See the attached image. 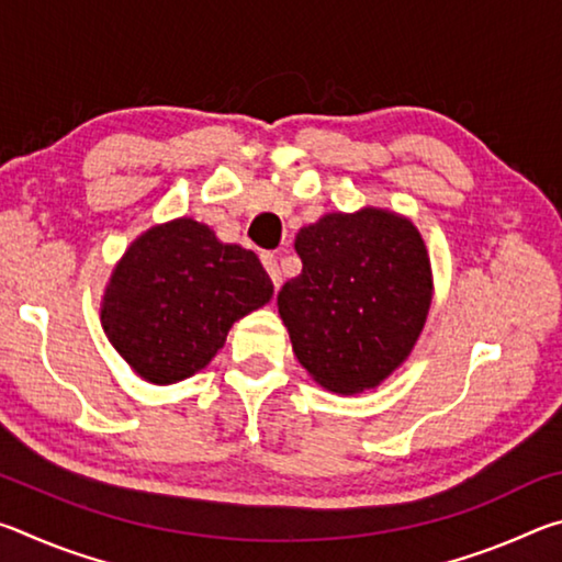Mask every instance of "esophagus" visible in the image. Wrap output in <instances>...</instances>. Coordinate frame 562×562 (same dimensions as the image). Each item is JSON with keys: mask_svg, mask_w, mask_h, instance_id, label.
I'll list each match as a JSON object with an SVG mask.
<instances>
[{"mask_svg": "<svg viewBox=\"0 0 562 562\" xmlns=\"http://www.w3.org/2000/svg\"><path fill=\"white\" fill-rule=\"evenodd\" d=\"M260 260H262V265H265V270H268V274H270V280H272L274 288H280V284H282V272H280L278 258H274L272 252H262Z\"/></svg>", "mask_w": 562, "mask_h": 562, "instance_id": "34e87169", "label": "esophagus"}]
</instances>
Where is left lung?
I'll return each instance as SVG.
<instances>
[{"label":"left lung","instance_id":"1","mask_svg":"<svg viewBox=\"0 0 562 562\" xmlns=\"http://www.w3.org/2000/svg\"><path fill=\"white\" fill-rule=\"evenodd\" d=\"M302 272L278 310L294 357L329 392L374 389L412 355L431 307V262L406 217L327 213L294 240Z\"/></svg>","mask_w":562,"mask_h":562}]
</instances>
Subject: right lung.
<instances>
[{
	"mask_svg": "<svg viewBox=\"0 0 562 562\" xmlns=\"http://www.w3.org/2000/svg\"><path fill=\"white\" fill-rule=\"evenodd\" d=\"M270 297L258 255L178 217L131 243L103 292L101 325L138 376L176 384L201 372L235 322Z\"/></svg>",
	"mask_w": 562,
	"mask_h": 562,
	"instance_id": "right-lung-1",
	"label": "right lung"
}]
</instances>
